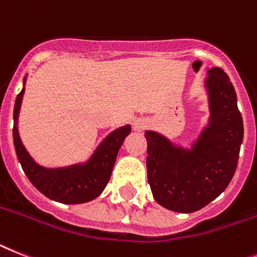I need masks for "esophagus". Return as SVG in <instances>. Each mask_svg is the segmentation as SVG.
I'll return each instance as SVG.
<instances>
[{"label":"esophagus","mask_w":257,"mask_h":257,"mask_svg":"<svg viewBox=\"0 0 257 257\" xmlns=\"http://www.w3.org/2000/svg\"><path fill=\"white\" fill-rule=\"evenodd\" d=\"M146 126H148V121H146L145 118L140 117L133 121V128H135V131H137V132H142L144 129H146Z\"/></svg>","instance_id":"obj_1"}]
</instances>
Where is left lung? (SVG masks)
Listing matches in <instances>:
<instances>
[{
    "label": "left lung",
    "mask_w": 257,
    "mask_h": 257,
    "mask_svg": "<svg viewBox=\"0 0 257 257\" xmlns=\"http://www.w3.org/2000/svg\"><path fill=\"white\" fill-rule=\"evenodd\" d=\"M208 125L191 149L146 131L148 182L155 201L178 213H193L227 188L238 166L243 118L230 78L221 68L208 70Z\"/></svg>",
    "instance_id": "left-lung-1"
}]
</instances>
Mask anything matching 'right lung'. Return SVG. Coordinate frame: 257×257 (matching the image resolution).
<instances>
[{
	"instance_id": "obj_1",
	"label": "right lung",
	"mask_w": 257,
	"mask_h": 257,
	"mask_svg": "<svg viewBox=\"0 0 257 257\" xmlns=\"http://www.w3.org/2000/svg\"><path fill=\"white\" fill-rule=\"evenodd\" d=\"M25 85L26 77L23 79ZM23 94L25 87L15 99L13 139L18 161L30 182L43 195L61 204H83L98 197L109 182L118 149L121 148L125 137L131 133V125H124L109 133L85 163L47 169L31 158L19 137L18 117Z\"/></svg>"
}]
</instances>
